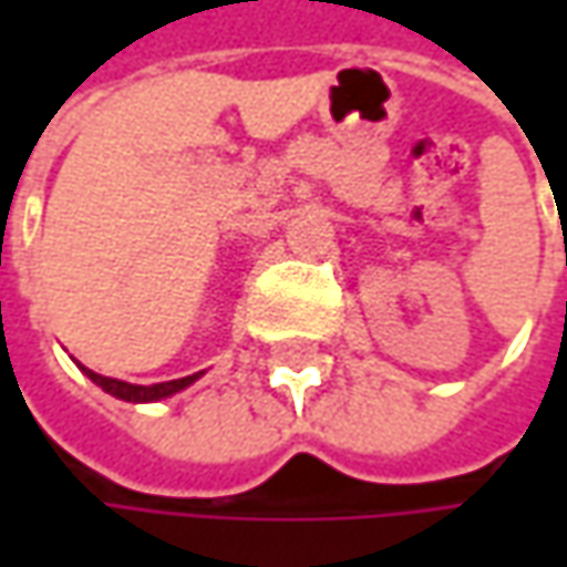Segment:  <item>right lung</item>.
Returning a JSON list of instances; mask_svg holds the SVG:
<instances>
[{
    "label": "right lung",
    "instance_id": "add662e5",
    "mask_svg": "<svg viewBox=\"0 0 567 567\" xmlns=\"http://www.w3.org/2000/svg\"><path fill=\"white\" fill-rule=\"evenodd\" d=\"M81 372H84L87 379L94 381V384H100V388H103L106 394H113V398H120V401H128V403L164 401V398H169V394H176V391L188 388L192 381L202 379V372H195V375H186V379L161 381V384H128V381L97 375V372H91V369H84V365H81Z\"/></svg>",
    "mask_w": 567,
    "mask_h": 567
}]
</instances>
